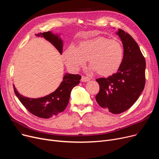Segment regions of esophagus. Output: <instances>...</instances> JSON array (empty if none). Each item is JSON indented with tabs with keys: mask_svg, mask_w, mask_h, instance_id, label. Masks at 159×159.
I'll list each match as a JSON object with an SVG mask.
<instances>
[{
	"mask_svg": "<svg viewBox=\"0 0 159 159\" xmlns=\"http://www.w3.org/2000/svg\"><path fill=\"white\" fill-rule=\"evenodd\" d=\"M90 79L88 77H86V76H82V78H81V81L82 82H88L89 81Z\"/></svg>",
	"mask_w": 159,
	"mask_h": 159,
	"instance_id": "obj_1",
	"label": "esophagus"
}]
</instances>
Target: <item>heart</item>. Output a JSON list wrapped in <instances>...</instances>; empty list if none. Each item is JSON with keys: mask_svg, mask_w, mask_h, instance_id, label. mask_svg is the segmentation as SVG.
<instances>
[{"mask_svg": "<svg viewBox=\"0 0 159 159\" xmlns=\"http://www.w3.org/2000/svg\"><path fill=\"white\" fill-rule=\"evenodd\" d=\"M123 57L121 42L102 36L80 41L77 48L70 46L64 52L66 64L71 70L77 71L88 60L91 70L105 77L119 70Z\"/></svg>", "mask_w": 159, "mask_h": 159, "instance_id": "heart-1", "label": "heart"}]
</instances>
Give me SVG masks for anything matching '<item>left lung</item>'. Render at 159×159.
Here are the masks:
<instances>
[{
	"label": "left lung",
	"mask_w": 159,
	"mask_h": 159,
	"mask_svg": "<svg viewBox=\"0 0 159 159\" xmlns=\"http://www.w3.org/2000/svg\"><path fill=\"white\" fill-rule=\"evenodd\" d=\"M116 34L123 45V61L116 73L96 80L100 90L95 99L104 109L119 114L131 107L143 92L146 82V61L130 35L120 29Z\"/></svg>",
	"instance_id": "left-lung-1"
}]
</instances>
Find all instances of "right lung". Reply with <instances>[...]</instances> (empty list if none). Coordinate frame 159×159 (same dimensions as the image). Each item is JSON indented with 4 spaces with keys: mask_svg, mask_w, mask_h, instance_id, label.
I'll use <instances>...</instances> for the list:
<instances>
[{
    "mask_svg": "<svg viewBox=\"0 0 159 159\" xmlns=\"http://www.w3.org/2000/svg\"><path fill=\"white\" fill-rule=\"evenodd\" d=\"M37 37H44L52 43L62 55L63 40L60 35L54 34L52 31L40 33ZM81 76L78 74L66 73L63 80L58 88L45 97L33 98L20 95L13 84L14 92L22 105L33 115L43 119H49L62 112L68 106L72 89L80 83Z\"/></svg>",
    "mask_w": 159,
    "mask_h": 159,
    "instance_id": "add662e5",
    "label": "right lung"
}]
</instances>
